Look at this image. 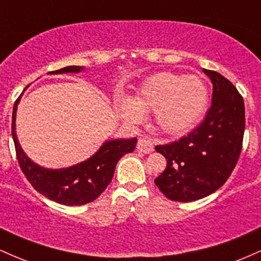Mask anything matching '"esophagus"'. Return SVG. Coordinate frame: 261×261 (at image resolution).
Segmentation results:
<instances>
[{"label":"esophagus","instance_id":"obj_1","mask_svg":"<svg viewBox=\"0 0 261 261\" xmlns=\"http://www.w3.org/2000/svg\"><path fill=\"white\" fill-rule=\"evenodd\" d=\"M137 149L140 152H143V153H151L154 149L153 142L148 137H141L139 142H137Z\"/></svg>","mask_w":261,"mask_h":261}]
</instances>
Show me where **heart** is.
I'll return each instance as SVG.
<instances>
[{
    "mask_svg": "<svg viewBox=\"0 0 261 261\" xmlns=\"http://www.w3.org/2000/svg\"><path fill=\"white\" fill-rule=\"evenodd\" d=\"M207 99V87L199 77L161 72L146 80L134 99H122L118 109L128 124L140 122L143 113L154 112L160 130L181 135L197 124Z\"/></svg>",
    "mask_w": 261,
    "mask_h": 261,
    "instance_id": "1",
    "label": "heart"
}]
</instances>
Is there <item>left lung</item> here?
I'll return each mask as SVG.
<instances>
[{"mask_svg":"<svg viewBox=\"0 0 261 261\" xmlns=\"http://www.w3.org/2000/svg\"><path fill=\"white\" fill-rule=\"evenodd\" d=\"M203 72L214 85L205 119L180 140L155 146L167 167L154 184L173 201H195L215 193L232 174L243 147V97L222 74Z\"/></svg>","mask_w":261,"mask_h":261,"instance_id":"left-lung-1","label":"left lung"}]
</instances>
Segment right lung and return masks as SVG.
<instances>
[{
    "mask_svg": "<svg viewBox=\"0 0 261 261\" xmlns=\"http://www.w3.org/2000/svg\"><path fill=\"white\" fill-rule=\"evenodd\" d=\"M80 66H67L50 73L80 72ZM20 95L12 113V137L14 141L18 163L32 187L41 195L66 206H80L92 202L106 190L112 181L116 163L122 155L131 153L137 139L107 141L89 160L65 169H46L27 157L20 148L16 135V113Z\"/></svg>",
    "mask_w": 261,
    "mask_h": 261,
    "instance_id": "1",
    "label": "right lung"
}]
</instances>
